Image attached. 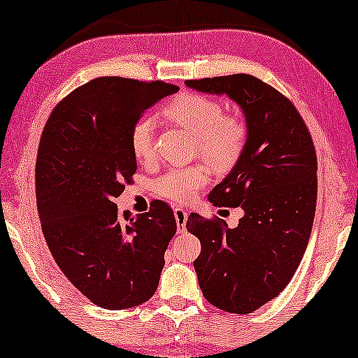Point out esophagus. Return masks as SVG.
Returning a JSON list of instances; mask_svg holds the SVG:
<instances>
[{"label": "esophagus", "mask_w": 358, "mask_h": 358, "mask_svg": "<svg viewBox=\"0 0 358 358\" xmlns=\"http://www.w3.org/2000/svg\"><path fill=\"white\" fill-rule=\"evenodd\" d=\"M173 215H175V222H177V231L178 234H185L186 220H188V213H186L183 208H175Z\"/></svg>", "instance_id": "1"}]
</instances>
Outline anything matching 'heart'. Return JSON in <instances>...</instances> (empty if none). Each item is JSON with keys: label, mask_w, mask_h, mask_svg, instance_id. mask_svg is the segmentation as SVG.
I'll return each instance as SVG.
<instances>
[{"label": "heart", "mask_w": 358, "mask_h": 358, "mask_svg": "<svg viewBox=\"0 0 358 358\" xmlns=\"http://www.w3.org/2000/svg\"><path fill=\"white\" fill-rule=\"evenodd\" d=\"M164 115L196 138L199 157L214 170H229L238 160L246 141V128L238 118L224 115L220 102L201 94H183L164 107ZM152 118L143 117L129 131V148L138 162L155 157ZM208 181L201 167L173 169L155 181V191L164 198L188 201Z\"/></svg>", "instance_id": "1"}]
</instances>
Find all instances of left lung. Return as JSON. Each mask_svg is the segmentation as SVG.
<instances>
[{"mask_svg": "<svg viewBox=\"0 0 358 358\" xmlns=\"http://www.w3.org/2000/svg\"><path fill=\"white\" fill-rule=\"evenodd\" d=\"M189 89L225 95L245 117L238 160L208 199L243 209L238 225L191 214L186 229L201 241L194 271L204 299L248 315L278 296L299 268L316 208V154L296 108L250 74L185 80Z\"/></svg>", "mask_w": 358, "mask_h": 358, "instance_id": "1", "label": "left lung"}]
</instances>
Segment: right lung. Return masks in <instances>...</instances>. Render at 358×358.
Returning <instances> with one entry per match:
<instances>
[{
	"label": "right lung",
	"mask_w": 358,
	"mask_h": 358,
	"mask_svg": "<svg viewBox=\"0 0 358 358\" xmlns=\"http://www.w3.org/2000/svg\"><path fill=\"white\" fill-rule=\"evenodd\" d=\"M177 85L97 78L62 100L45 124L35 167L42 230L58 268L92 303L123 310L148 301L177 231L172 209L118 213L115 199L138 164L129 131Z\"/></svg>",
	"instance_id": "1"
}]
</instances>
